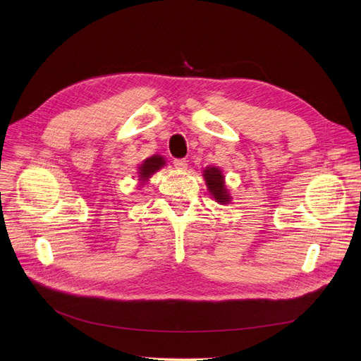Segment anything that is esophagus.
<instances>
[{"instance_id":"obj_1","label":"esophagus","mask_w":361,"mask_h":361,"mask_svg":"<svg viewBox=\"0 0 361 361\" xmlns=\"http://www.w3.org/2000/svg\"><path fill=\"white\" fill-rule=\"evenodd\" d=\"M173 166H176L178 171H185V169H188V160H185V159H176V160H173Z\"/></svg>"}]
</instances>
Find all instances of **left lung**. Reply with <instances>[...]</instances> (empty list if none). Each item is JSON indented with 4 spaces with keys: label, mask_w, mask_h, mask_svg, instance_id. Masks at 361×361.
Listing matches in <instances>:
<instances>
[{
    "label": "left lung",
    "mask_w": 361,
    "mask_h": 361,
    "mask_svg": "<svg viewBox=\"0 0 361 361\" xmlns=\"http://www.w3.org/2000/svg\"><path fill=\"white\" fill-rule=\"evenodd\" d=\"M207 189L211 195V197L214 199L216 202L221 204V205H228L232 201L231 192L226 188V181H224V173L219 166L209 165L204 169L202 172Z\"/></svg>",
    "instance_id": "obj_1"
}]
</instances>
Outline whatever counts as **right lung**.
<instances>
[{"instance_id": "right-lung-1", "label": "right lung", "mask_w": 361, "mask_h": 361, "mask_svg": "<svg viewBox=\"0 0 361 361\" xmlns=\"http://www.w3.org/2000/svg\"><path fill=\"white\" fill-rule=\"evenodd\" d=\"M164 166H166V160L164 156H160V154H153L150 157L144 159L137 171L138 183H140L138 188H142L147 181H150V177L153 176V173L157 172L159 169H162Z\"/></svg>"}]
</instances>
